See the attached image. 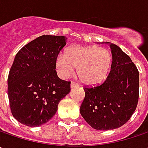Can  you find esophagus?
<instances>
[{
  "mask_svg": "<svg viewBox=\"0 0 148 148\" xmlns=\"http://www.w3.org/2000/svg\"><path fill=\"white\" fill-rule=\"evenodd\" d=\"M78 85H79V84H76V83H74V82H71V84H70L71 88H75V87H78Z\"/></svg>",
  "mask_w": 148,
  "mask_h": 148,
  "instance_id": "34e87169",
  "label": "esophagus"
}]
</instances>
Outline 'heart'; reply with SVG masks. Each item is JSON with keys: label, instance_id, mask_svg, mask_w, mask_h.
Returning a JSON list of instances; mask_svg holds the SVG:
<instances>
[{"label": "heart", "instance_id": "b5f03b06", "mask_svg": "<svg viewBox=\"0 0 148 148\" xmlns=\"http://www.w3.org/2000/svg\"><path fill=\"white\" fill-rule=\"evenodd\" d=\"M111 64V55L106 48L97 47H73L64 55L56 58L57 71L66 79L74 74L77 67L79 79L85 84L92 85L102 82L108 74Z\"/></svg>", "mask_w": 148, "mask_h": 148}]
</instances>
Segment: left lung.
<instances>
[{"label": "left lung", "instance_id": "1", "mask_svg": "<svg viewBox=\"0 0 148 148\" xmlns=\"http://www.w3.org/2000/svg\"><path fill=\"white\" fill-rule=\"evenodd\" d=\"M112 63L102 84L84 87L80 114L97 130L117 129L131 118L139 97V73L130 57L115 44H110Z\"/></svg>", "mask_w": 148, "mask_h": 148}]
</instances>
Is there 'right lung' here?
<instances>
[{
  "mask_svg": "<svg viewBox=\"0 0 148 148\" xmlns=\"http://www.w3.org/2000/svg\"><path fill=\"white\" fill-rule=\"evenodd\" d=\"M66 39L42 35L16 54L8 76V97L11 113L19 123L29 127L47 123L70 92V81L60 79L56 71Z\"/></svg>",
  "mask_w": 148,
  "mask_h": 148,
  "instance_id": "1",
  "label": "right lung"
}]
</instances>
